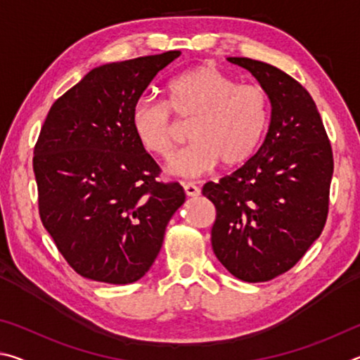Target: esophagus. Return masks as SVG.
I'll return each mask as SVG.
<instances>
[{"label":"esophagus","mask_w":360,"mask_h":360,"mask_svg":"<svg viewBox=\"0 0 360 360\" xmlns=\"http://www.w3.org/2000/svg\"><path fill=\"white\" fill-rule=\"evenodd\" d=\"M182 187H184V192L187 197H198L200 195V188L195 184H192V182H184Z\"/></svg>","instance_id":"obj_1"}]
</instances>
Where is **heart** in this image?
<instances>
[{
    "label": "heart",
    "mask_w": 360,
    "mask_h": 360,
    "mask_svg": "<svg viewBox=\"0 0 360 360\" xmlns=\"http://www.w3.org/2000/svg\"><path fill=\"white\" fill-rule=\"evenodd\" d=\"M172 111L179 117H195L191 144L172 157L167 173L198 178L219 162L233 168L257 152L270 122V100L264 87L238 84L212 65H197L167 85V101L141 96L133 103L131 130L149 154L167 158L173 150Z\"/></svg>",
    "instance_id": "b5f03b06"
}]
</instances>
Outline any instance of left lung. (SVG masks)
<instances>
[{
    "mask_svg": "<svg viewBox=\"0 0 360 360\" xmlns=\"http://www.w3.org/2000/svg\"><path fill=\"white\" fill-rule=\"evenodd\" d=\"M227 60L257 79L271 115L255 155L203 187L216 206L211 245L235 278L270 281L290 270L324 229L332 148L316 103L294 77L259 60Z\"/></svg>",
    "mask_w": 360,
    "mask_h": 360,
    "instance_id": "obj_1",
    "label": "left lung"
}]
</instances>
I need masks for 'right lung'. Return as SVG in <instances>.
<instances>
[{"mask_svg":"<svg viewBox=\"0 0 360 360\" xmlns=\"http://www.w3.org/2000/svg\"><path fill=\"white\" fill-rule=\"evenodd\" d=\"M179 51L101 65L53 103L34 146L39 216L79 275L108 284L143 278L186 202L178 182L131 130L130 112Z\"/></svg>","mask_w":360,"mask_h":360,"instance_id":"add662e5","label":"right lung"}]
</instances>
